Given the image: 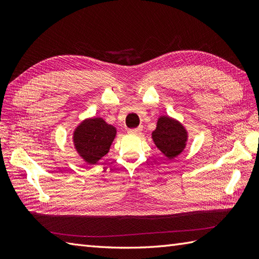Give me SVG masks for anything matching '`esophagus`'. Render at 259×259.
I'll return each instance as SVG.
<instances>
[{
  "mask_svg": "<svg viewBox=\"0 0 259 259\" xmlns=\"http://www.w3.org/2000/svg\"><path fill=\"white\" fill-rule=\"evenodd\" d=\"M142 130V126H138V128H135V129H129L128 133L130 135H139Z\"/></svg>",
  "mask_w": 259,
  "mask_h": 259,
  "instance_id": "esophagus-1",
  "label": "esophagus"
}]
</instances>
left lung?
Returning a JSON list of instances; mask_svg holds the SVG:
<instances>
[{
	"label": "left lung",
	"instance_id": "1",
	"mask_svg": "<svg viewBox=\"0 0 259 259\" xmlns=\"http://www.w3.org/2000/svg\"><path fill=\"white\" fill-rule=\"evenodd\" d=\"M187 131L184 125L177 120L170 117H160L158 119L157 128L152 133V139L157 148L164 156L172 159L180 155L186 147Z\"/></svg>",
	"mask_w": 259,
	"mask_h": 259
}]
</instances>
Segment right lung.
<instances>
[{"label": "right lung", "instance_id": "obj_1", "mask_svg": "<svg viewBox=\"0 0 259 259\" xmlns=\"http://www.w3.org/2000/svg\"><path fill=\"white\" fill-rule=\"evenodd\" d=\"M115 134L114 126L102 118L87 119L74 130V147L85 162L95 164L107 155Z\"/></svg>", "mask_w": 259, "mask_h": 259}]
</instances>
